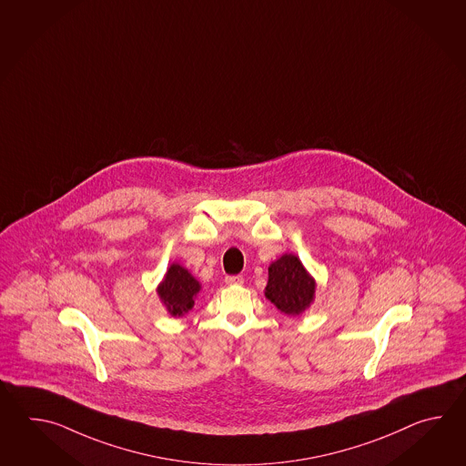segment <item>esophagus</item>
I'll list each match as a JSON object with an SVG mask.
<instances>
[{"instance_id": "1", "label": "esophagus", "mask_w": 466, "mask_h": 466, "mask_svg": "<svg viewBox=\"0 0 466 466\" xmlns=\"http://www.w3.org/2000/svg\"><path fill=\"white\" fill-rule=\"evenodd\" d=\"M225 281H227L228 285H241V283H243V277H239V275H233V277L225 278Z\"/></svg>"}]
</instances>
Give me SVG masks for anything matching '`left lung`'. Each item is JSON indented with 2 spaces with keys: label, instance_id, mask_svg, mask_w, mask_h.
Here are the masks:
<instances>
[{
  "label": "left lung",
  "instance_id": "obj_1",
  "mask_svg": "<svg viewBox=\"0 0 466 466\" xmlns=\"http://www.w3.org/2000/svg\"><path fill=\"white\" fill-rule=\"evenodd\" d=\"M315 279L309 277L299 258L287 253L268 268L265 297L289 317L301 315L315 299Z\"/></svg>",
  "mask_w": 466,
  "mask_h": 466
}]
</instances>
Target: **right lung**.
I'll list each match as a JSON object with an SVG mask.
<instances>
[{"label":"right lung","mask_w":466,"mask_h":466,"mask_svg":"<svg viewBox=\"0 0 466 466\" xmlns=\"http://www.w3.org/2000/svg\"><path fill=\"white\" fill-rule=\"evenodd\" d=\"M199 289L201 285L198 279L187 268L173 263L157 291L171 317H183L195 305V298Z\"/></svg>","instance_id":"1"}]
</instances>
